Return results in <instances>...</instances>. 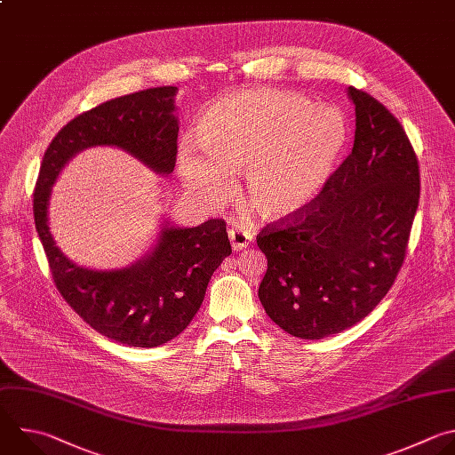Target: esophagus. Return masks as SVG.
Here are the masks:
<instances>
[{"label":"esophagus","instance_id":"obj_1","mask_svg":"<svg viewBox=\"0 0 455 455\" xmlns=\"http://www.w3.org/2000/svg\"><path fill=\"white\" fill-rule=\"evenodd\" d=\"M228 237H230V243H232V248L234 250H243L248 246V243L251 241V235L243 230L241 227H234L228 230Z\"/></svg>","mask_w":455,"mask_h":455}]
</instances>
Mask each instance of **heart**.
<instances>
[{
  "mask_svg": "<svg viewBox=\"0 0 455 455\" xmlns=\"http://www.w3.org/2000/svg\"><path fill=\"white\" fill-rule=\"evenodd\" d=\"M348 135V121L336 107L294 92L241 91L205 110L198 124L203 146L180 144L179 172L193 196L220 204L232 193V172L246 166L250 205L267 220H283L318 196Z\"/></svg>",
  "mask_w": 455,
  "mask_h": 455,
  "instance_id": "heart-1",
  "label": "heart"
}]
</instances>
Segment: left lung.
<instances>
[{
  "label": "left lung",
  "mask_w": 455,
  "mask_h": 455,
  "mask_svg": "<svg viewBox=\"0 0 455 455\" xmlns=\"http://www.w3.org/2000/svg\"><path fill=\"white\" fill-rule=\"evenodd\" d=\"M355 105L352 154L299 212L266 225L259 298L287 334L322 339L364 320L403 264L419 202V166L400 121L371 94Z\"/></svg>",
  "instance_id": "left-lung-1"
}]
</instances>
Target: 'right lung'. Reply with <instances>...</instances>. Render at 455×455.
Returning <instances> with one entry per match:
<instances>
[{
  "label": "right lung",
  "mask_w": 455,
  "mask_h": 455,
  "mask_svg": "<svg viewBox=\"0 0 455 455\" xmlns=\"http://www.w3.org/2000/svg\"><path fill=\"white\" fill-rule=\"evenodd\" d=\"M177 87H154L105 101L71 119L44 151L34 191V218L53 282L69 307L96 332L117 343L151 348L177 338L198 313L207 283L232 246L223 220L195 228L164 227L137 264L94 271L73 264L48 227L52 186L76 151L117 146L154 172L170 175L177 163Z\"/></svg>",
  "instance_id": "add662e5"
}]
</instances>
